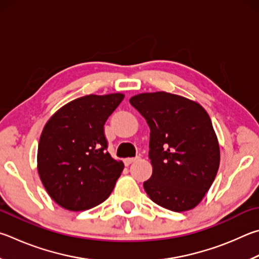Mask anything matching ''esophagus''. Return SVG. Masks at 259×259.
Masks as SVG:
<instances>
[{
    "label": "esophagus",
    "instance_id": "esophagus-1",
    "mask_svg": "<svg viewBox=\"0 0 259 259\" xmlns=\"http://www.w3.org/2000/svg\"><path fill=\"white\" fill-rule=\"evenodd\" d=\"M139 159V157H129V158H124L123 159V162H124V165H130L131 163H134V162H136V161H138Z\"/></svg>",
    "mask_w": 259,
    "mask_h": 259
}]
</instances>
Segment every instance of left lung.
I'll return each instance as SVG.
<instances>
[{"label":"left lung","mask_w":259,"mask_h":259,"mask_svg":"<svg viewBox=\"0 0 259 259\" xmlns=\"http://www.w3.org/2000/svg\"><path fill=\"white\" fill-rule=\"evenodd\" d=\"M150 128L153 175L144 189L155 204L173 211L196 207L220 166V146L210 117L198 103L165 92L130 98Z\"/></svg>","instance_id":"8db88e82"}]
</instances>
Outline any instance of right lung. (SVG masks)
Here are the masks:
<instances>
[{
    "instance_id": "add662e5",
    "label": "right lung",
    "mask_w": 259,
    "mask_h": 259,
    "mask_svg": "<svg viewBox=\"0 0 259 259\" xmlns=\"http://www.w3.org/2000/svg\"><path fill=\"white\" fill-rule=\"evenodd\" d=\"M123 97L119 93L79 97L45 124L37 168L46 191L61 207L86 210L111 195L124 165L107 152L104 124Z\"/></svg>"
}]
</instances>
